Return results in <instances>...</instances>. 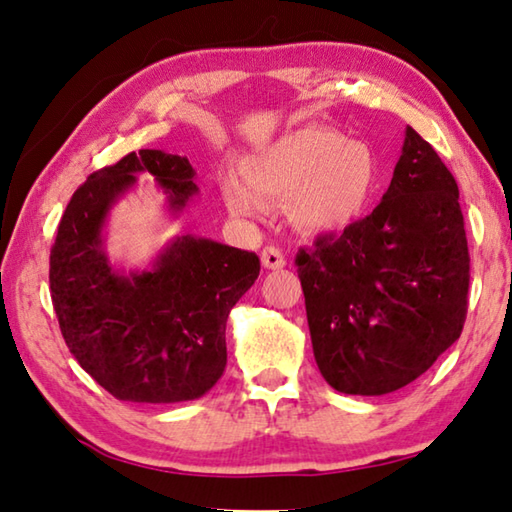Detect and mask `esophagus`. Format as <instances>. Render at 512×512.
<instances>
[{"label": "esophagus", "mask_w": 512, "mask_h": 512, "mask_svg": "<svg viewBox=\"0 0 512 512\" xmlns=\"http://www.w3.org/2000/svg\"><path fill=\"white\" fill-rule=\"evenodd\" d=\"M262 266L268 268V271H280V268H284L286 259L282 255V250L275 246H266L262 250Z\"/></svg>", "instance_id": "esophagus-1"}]
</instances>
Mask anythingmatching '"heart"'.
I'll return each instance as SVG.
<instances>
[{"mask_svg": "<svg viewBox=\"0 0 512 512\" xmlns=\"http://www.w3.org/2000/svg\"><path fill=\"white\" fill-rule=\"evenodd\" d=\"M241 172L221 176V197L237 217H257L264 199H288V217L304 232H336L365 210L378 165L369 145L336 129L300 127L246 156Z\"/></svg>", "mask_w": 512, "mask_h": 512, "instance_id": "b5f03b06", "label": "heart"}]
</instances>
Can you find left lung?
I'll list each match as a JSON object with an SVG mask.
<instances>
[{"label": "left lung", "instance_id": "8db88e82", "mask_svg": "<svg viewBox=\"0 0 512 512\" xmlns=\"http://www.w3.org/2000/svg\"><path fill=\"white\" fill-rule=\"evenodd\" d=\"M295 264L324 380L358 396L410 385L466 322L470 255L457 181L407 127L374 212L302 248Z\"/></svg>", "mask_w": 512, "mask_h": 512}]
</instances>
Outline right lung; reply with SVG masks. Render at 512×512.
Returning a JSON list of instances; mask_svg holds the SVG:
<instances>
[{
  "mask_svg": "<svg viewBox=\"0 0 512 512\" xmlns=\"http://www.w3.org/2000/svg\"><path fill=\"white\" fill-rule=\"evenodd\" d=\"M154 176L174 217L197 197L185 156L141 150L102 167L73 192L51 248V300L80 367L118 401L181 403L226 369V320L259 275V257L206 237H174L145 271L109 262L111 208Z\"/></svg>",
  "mask_w": 512,
  "mask_h": 512,
  "instance_id": "right-lung-1",
  "label": "right lung"
}]
</instances>
